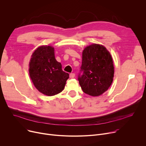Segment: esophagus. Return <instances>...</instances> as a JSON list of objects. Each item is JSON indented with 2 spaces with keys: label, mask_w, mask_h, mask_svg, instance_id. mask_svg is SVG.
Returning a JSON list of instances; mask_svg holds the SVG:
<instances>
[{
  "label": "esophagus",
  "mask_w": 146,
  "mask_h": 146,
  "mask_svg": "<svg viewBox=\"0 0 146 146\" xmlns=\"http://www.w3.org/2000/svg\"><path fill=\"white\" fill-rule=\"evenodd\" d=\"M75 77V74L74 73H70V79H73Z\"/></svg>",
  "instance_id": "34e87169"
}]
</instances>
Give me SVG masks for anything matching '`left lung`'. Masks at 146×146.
<instances>
[{
    "instance_id": "8db88e82",
    "label": "left lung",
    "mask_w": 146,
    "mask_h": 146,
    "mask_svg": "<svg viewBox=\"0 0 146 146\" xmlns=\"http://www.w3.org/2000/svg\"><path fill=\"white\" fill-rule=\"evenodd\" d=\"M114 73L113 59L104 46L92 44L83 50L78 80L84 93L92 96L102 94L111 86Z\"/></svg>"
}]
</instances>
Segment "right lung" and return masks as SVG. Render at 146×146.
Masks as SVG:
<instances>
[{
	"instance_id": "obj_1",
	"label": "right lung",
	"mask_w": 146,
	"mask_h": 146,
	"mask_svg": "<svg viewBox=\"0 0 146 146\" xmlns=\"http://www.w3.org/2000/svg\"><path fill=\"white\" fill-rule=\"evenodd\" d=\"M29 75L36 88L40 93L52 96L62 92L69 74L62 70V64L54 56L50 46L38 47L29 62Z\"/></svg>"
}]
</instances>
